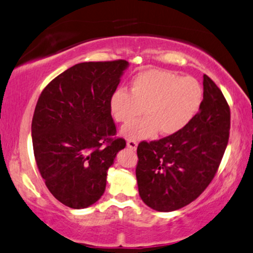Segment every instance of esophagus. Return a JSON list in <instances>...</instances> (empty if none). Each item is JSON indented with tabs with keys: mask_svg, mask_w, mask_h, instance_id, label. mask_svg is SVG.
I'll return each mask as SVG.
<instances>
[{
	"mask_svg": "<svg viewBox=\"0 0 253 253\" xmlns=\"http://www.w3.org/2000/svg\"><path fill=\"white\" fill-rule=\"evenodd\" d=\"M126 146L129 147L130 149H132V150H135V149H137L138 142L135 141V140H127V141H126Z\"/></svg>",
	"mask_w": 253,
	"mask_h": 253,
	"instance_id": "esophagus-1",
	"label": "esophagus"
}]
</instances>
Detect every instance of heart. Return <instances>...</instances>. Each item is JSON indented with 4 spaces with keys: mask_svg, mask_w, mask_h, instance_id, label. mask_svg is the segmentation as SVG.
<instances>
[{
    "mask_svg": "<svg viewBox=\"0 0 253 253\" xmlns=\"http://www.w3.org/2000/svg\"><path fill=\"white\" fill-rule=\"evenodd\" d=\"M204 91L192 77H180L165 70H143L132 78L130 92L118 88L108 100L110 113L116 122H129L142 113L147 116L123 127L130 140L150 139L161 132L173 135L182 131L199 112Z\"/></svg>",
    "mask_w": 253,
    "mask_h": 253,
    "instance_id": "1",
    "label": "heart"
}]
</instances>
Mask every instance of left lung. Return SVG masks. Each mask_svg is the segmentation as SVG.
<instances>
[{"label":"left lung","mask_w":253,"mask_h":253,"mask_svg":"<svg viewBox=\"0 0 253 253\" xmlns=\"http://www.w3.org/2000/svg\"><path fill=\"white\" fill-rule=\"evenodd\" d=\"M231 113L223 92L204 75V98L183 130L140 142L135 169L139 194L157 211H174L197 199L215 176L230 135Z\"/></svg>","instance_id":"8db88e82"}]
</instances>
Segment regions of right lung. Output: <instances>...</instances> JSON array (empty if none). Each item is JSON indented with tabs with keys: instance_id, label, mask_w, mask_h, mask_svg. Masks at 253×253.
Masks as SVG:
<instances>
[{
	"instance_id": "add662e5",
	"label": "right lung",
	"mask_w": 253,
	"mask_h": 253,
	"mask_svg": "<svg viewBox=\"0 0 253 253\" xmlns=\"http://www.w3.org/2000/svg\"><path fill=\"white\" fill-rule=\"evenodd\" d=\"M129 67L124 60L73 65L42 90L32 123L34 154L49 192L65 206L84 209L100 199L107 170L124 139L108 100Z\"/></svg>"
}]
</instances>
